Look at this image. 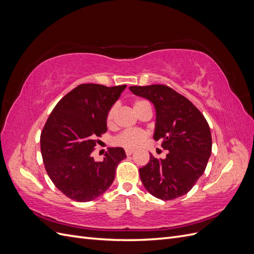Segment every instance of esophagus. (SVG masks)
<instances>
[{
    "instance_id": "esophagus-1",
    "label": "esophagus",
    "mask_w": 254,
    "mask_h": 254,
    "mask_svg": "<svg viewBox=\"0 0 254 254\" xmlns=\"http://www.w3.org/2000/svg\"><path fill=\"white\" fill-rule=\"evenodd\" d=\"M125 152H126L127 156H130V155H132V153L134 152V150L133 149H126Z\"/></svg>"
}]
</instances>
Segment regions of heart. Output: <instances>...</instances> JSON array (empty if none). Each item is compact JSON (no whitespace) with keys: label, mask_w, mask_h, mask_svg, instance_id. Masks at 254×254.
Here are the masks:
<instances>
[{"label":"heart","mask_w":254,"mask_h":254,"mask_svg":"<svg viewBox=\"0 0 254 254\" xmlns=\"http://www.w3.org/2000/svg\"><path fill=\"white\" fill-rule=\"evenodd\" d=\"M143 104L147 103L144 101H136L133 104V109L137 108V107ZM115 114H117V106H112L106 117V124L108 127H112L114 125ZM146 139H147V133L142 131V130H127V131L122 132L115 137L114 144L127 149H134L140 147Z\"/></svg>","instance_id":"b5f03b06"}]
</instances>
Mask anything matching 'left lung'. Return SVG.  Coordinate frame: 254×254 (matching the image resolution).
<instances>
[{"label": "left lung", "mask_w": 254, "mask_h": 254, "mask_svg": "<svg viewBox=\"0 0 254 254\" xmlns=\"http://www.w3.org/2000/svg\"><path fill=\"white\" fill-rule=\"evenodd\" d=\"M129 89L155 106L153 139L161 141L163 149L168 150L165 159H156L149 153V162L139 170L143 186L162 200L186 195L204 173L211 156L209 124L187 97L164 84Z\"/></svg>", "instance_id": "1"}]
</instances>
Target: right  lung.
I'll return each instance as SVG.
<instances>
[{"instance_id": "obj_1", "label": "right lung", "mask_w": 254, "mask_h": 254, "mask_svg": "<svg viewBox=\"0 0 254 254\" xmlns=\"http://www.w3.org/2000/svg\"><path fill=\"white\" fill-rule=\"evenodd\" d=\"M125 88L79 84L60 99L45 123L40 135L44 167L55 187L72 200L91 201L105 193L126 158L122 147L109 148L101 162L91 157L96 137L107 131V113Z\"/></svg>"}]
</instances>
